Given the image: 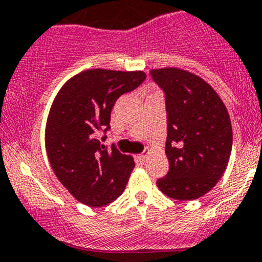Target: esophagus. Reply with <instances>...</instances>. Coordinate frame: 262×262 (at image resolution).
Returning a JSON list of instances; mask_svg holds the SVG:
<instances>
[{
  "label": "esophagus",
  "mask_w": 262,
  "mask_h": 262,
  "mask_svg": "<svg viewBox=\"0 0 262 262\" xmlns=\"http://www.w3.org/2000/svg\"><path fill=\"white\" fill-rule=\"evenodd\" d=\"M149 154H150V150L146 149L144 152H142V154L137 155L136 158L140 160V162H145V160H146V158H147V155H149Z\"/></svg>",
  "instance_id": "34e87169"
}]
</instances>
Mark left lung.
<instances>
[{
  "mask_svg": "<svg viewBox=\"0 0 262 262\" xmlns=\"http://www.w3.org/2000/svg\"><path fill=\"white\" fill-rule=\"evenodd\" d=\"M150 75L165 93L168 120L169 170L157 186L174 200H195L218 183L229 162L233 132L227 107L192 72L164 67Z\"/></svg>",
  "mask_w": 262,
  "mask_h": 262,
  "instance_id": "left-lung-1",
  "label": "left lung"
}]
</instances>
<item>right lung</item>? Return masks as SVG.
I'll list each match as a JSON object with an SVG mask.
<instances>
[{"instance_id": "right-lung-1", "label": "right lung", "mask_w": 262, "mask_h": 262, "mask_svg": "<svg viewBox=\"0 0 262 262\" xmlns=\"http://www.w3.org/2000/svg\"><path fill=\"white\" fill-rule=\"evenodd\" d=\"M145 77L144 71L85 70L57 93L47 118L46 151L56 177L79 203L100 208L125 191L134 158L115 145L108 152L98 135L110 128L116 100Z\"/></svg>"}]
</instances>
